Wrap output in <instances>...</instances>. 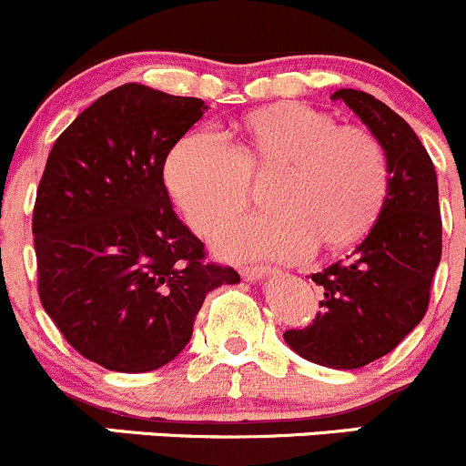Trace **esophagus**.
I'll use <instances>...</instances> for the list:
<instances>
[{
  "label": "esophagus",
  "mask_w": 466,
  "mask_h": 466,
  "mask_svg": "<svg viewBox=\"0 0 466 466\" xmlns=\"http://www.w3.org/2000/svg\"><path fill=\"white\" fill-rule=\"evenodd\" d=\"M275 268L270 266H243L241 268V275L246 281H259V279H266V277L275 275Z\"/></svg>",
  "instance_id": "1"
}]
</instances>
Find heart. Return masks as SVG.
<instances>
[{"label": "heart", "mask_w": 466, "mask_h": 466, "mask_svg": "<svg viewBox=\"0 0 466 466\" xmlns=\"http://www.w3.org/2000/svg\"><path fill=\"white\" fill-rule=\"evenodd\" d=\"M281 170L275 215H248L218 229L225 257L298 261L322 246L338 250L365 234L388 187L385 155L372 135L338 128L327 112L277 103L248 115L223 139L185 135L168 153L164 180L191 228L211 234L249 199V176Z\"/></svg>", "instance_id": "heart-1"}]
</instances>
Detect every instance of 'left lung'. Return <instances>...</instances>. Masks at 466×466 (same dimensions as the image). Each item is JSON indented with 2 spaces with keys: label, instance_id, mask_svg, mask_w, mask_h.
Instances as JSON below:
<instances>
[{
  "label": "left lung",
  "instance_id": "left-lung-1",
  "mask_svg": "<svg viewBox=\"0 0 466 466\" xmlns=\"http://www.w3.org/2000/svg\"><path fill=\"white\" fill-rule=\"evenodd\" d=\"M331 98L345 101L383 148L388 187L360 246L311 275L322 286V311L284 340L311 363L356 370L390 354L424 318L441 257V218L435 167L415 130L368 92L338 89Z\"/></svg>",
  "mask_w": 466,
  "mask_h": 466
}]
</instances>
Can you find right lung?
<instances>
[{
    "instance_id": "right-lung-1",
    "label": "right lung",
    "mask_w": 466,
    "mask_h": 466,
    "mask_svg": "<svg viewBox=\"0 0 466 466\" xmlns=\"http://www.w3.org/2000/svg\"><path fill=\"white\" fill-rule=\"evenodd\" d=\"M205 101L126 83L56 139L37 187L33 243L45 311L69 345L112 372L171 363L209 290L238 284L205 261L173 211L164 162Z\"/></svg>"
}]
</instances>
